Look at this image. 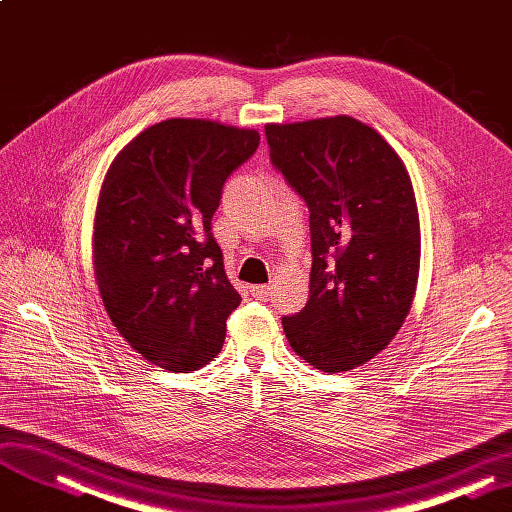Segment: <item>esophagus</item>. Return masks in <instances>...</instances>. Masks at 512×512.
<instances>
[{
    "instance_id": "1",
    "label": "esophagus",
    "mask_w": 512,
    "mask_h": 512,
    "mask_svg": "<svg viewBox=\"0 0 512 512\" xmlns=\"http://www.w3.org/2000/svg\"><path fill=\"white\" fill-rule=\"evenodd\" d=\"M256 298H260V300H264V298H269L271 296V292H273V288L271 285H252V290H250Z\"/></svg>"
}]
</instances>
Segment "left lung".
I'll list each match as a JSON object with an SVG mask.
<instances>
[{"instance_id": "1", "label": "left lung", "mask_w": 512, "mask_h": 512, "mask_svg": "<svg viewBox=\"0 0 512 512\" xmlns=\"http://www.w3.org/2000/svg\"><path fill=\"white\" fill-rule=\"evenodd\" d=\"M275 170L311 216V285L283 317L296 355L349 372L403 325L420 271V220L410 174L393 147L349 115L267 124Z\"/></svg>"}]
</instances>
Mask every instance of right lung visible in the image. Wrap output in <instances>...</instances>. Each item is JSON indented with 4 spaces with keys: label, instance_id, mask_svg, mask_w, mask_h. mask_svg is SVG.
<instances>
[{
    "label": "right lung",
    "instance_id": "obj_1",
    "mask_svg": "<svg viewBox=\"0 0 512 512\" xmlns=\"http://www.w3.org/2000/svg\"><path fill=\"white\" fill-rule=\"evenodd\" d=\"M260 145L256 130L166 119L119 151L94 216V273L117 332L136 353L189 374L212 361L241 296L212 235L227 178Z\"/></svg>",
    "mask_w": 512,
    "mask_h": 512
}]
</instances>
